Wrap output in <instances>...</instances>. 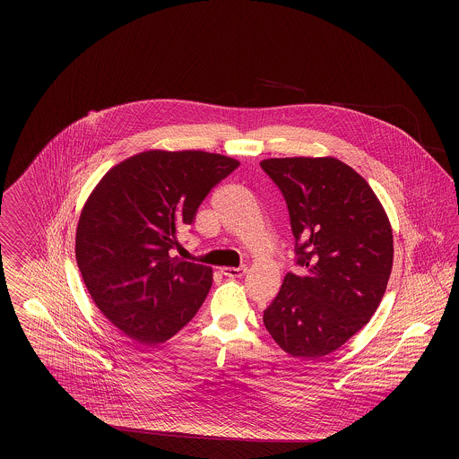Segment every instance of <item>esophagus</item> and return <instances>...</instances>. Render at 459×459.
<instances>
[{"mask_svg":"<svg viewBox=\"0 0 459 459\" xmlns=\"http://www.w3.org/2000/svg\"><path fill=\"white\" fill-rule=\"evenodd\" d=\"M247 272V266H225L221 268V273L227 277H242Z\"/></svg>","mask_w":459,"mask_h":459,"instance_id":"34e87169","label":"esophagus"}]
</instances>
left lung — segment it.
Wrapping results in <instances>:
<instances>
[{
    "label": "left lung",
    "mask_w": 459,
    "mask_h": 459,
    "mask_svg": "<svg viewBox=\"0 0 459 459\" xmlns=\"http://www.w3.org/2000/svg\"><path fill=\"white\" fill-rule=\"evenodd\" d=\"M303 275L287 273L263 324L290 356L318 359L370 322L391 277V221L368 182L337 158H268Z\"/></svg>",
    "instance_id": "8db88e82"
}]
</instances>
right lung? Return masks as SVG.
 Masks as SVG:
<instances>
[{
	"label": "right lung",
	"instance_id": "obj_1",
	"mask_svg": "<svg viewBox=\"0 0 459 459\" xmlns=\"http://www.w3.org/2000/svg\"><path fill=\"white\" fill-rule=\"evenodd\" d=\"M238 167L223 154L152 150L115 165L88 197L77 264L100 311L135 342L169 341L203 305L213 270L170 251L203 199Z\"/></svg>",
	"mask_w": 459,
	"mask_h": 459
}]
</instances>
